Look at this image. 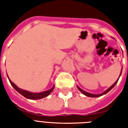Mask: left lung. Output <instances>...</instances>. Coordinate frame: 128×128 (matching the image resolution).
Here are the masks:
<instances>
[{
	"mask_svg": "<svg viewBox=\"0 0 128 128\" xmlns=\"http://www.w3.org/2000/svg\"><path fill=\"white\" fill-rule=\"evenodd\" d=\"M122 71H121V73H120V76H121ZM119 78H120V77H119ZM119 78H118V80H116V81L115 83H114V84L112 86H110V87L109 88H108V89L106 90L105 92H104L103 93L100 94H91V93H89V92H85V91H84V90H83L81 89L80 88L78 87V89L79 90H80V91L81 92H82V94H84V95L86 96H88V97H92V98L100 97V96H103V95H104V94H107L108 92L110 91V90H111L112 89V88H113L114 87V86H115L116 84H117V82H118V80H119Z\"/></svg>",
	"mask_w": 128,
	"mask_h": 128,
	"instance_id": "8db88e82",
	"label": "left lung"
}]
</instances>
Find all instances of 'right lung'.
<instances>
[{
  "mask_svg": "<svg viewBox=\"0 0 128 128\" xmlns=\"http://www.w3.org/2000/svg\"><path fill=\"white\" fill-rule=\"evenodd\" d=\"M9 81H10V83L11 84V85L12 86L13 88H14L16 90L18 93H20L21 95H22L23 96H24L25 98H26L30 100H38L41 99V98H45L46 96H48L49 94H50L54 88V86L51 88L50 90H48L47 91H44L42 92H40V93H33V92H30L26 91V90H24L20 89L19 88H18L16 86V84H14L12 81H11L10 79L8 78Z\"/></svg>",
  "mask_w": 128,
  "mask_h": 128,
  "instance_id": "1",
  "label": "right lung"
}]
</instances>
